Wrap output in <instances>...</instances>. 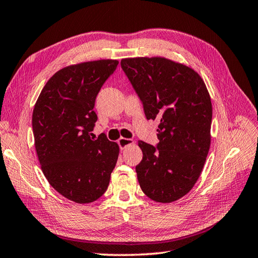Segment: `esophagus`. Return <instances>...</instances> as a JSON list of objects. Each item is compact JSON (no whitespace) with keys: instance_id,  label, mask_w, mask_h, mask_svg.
I'll list each match as a JSON object with an SVG mask.
<instances>
[{"instance_id":"1","label":"esophagus","mask_w":258,"mask_h":258,"mask_svg":"<svg viewBox=\"0 0 258 258\" xmlns=\"http://www.w3.org/2000/svg\"><path fill=\"white\" fill-rule=\"evenodd\" d=\"M117 144L118 146H120L121 149H126L127 147L132 146V145L134 144V141L131 140V138H124V137H121L120 140L117 141Z\"/></svg>"}]
</instances>
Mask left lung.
I'll list each match as a JSON object with an SVG mask.
<instances>
[{
	"mask_svg": "<svg viewBox=\"0 0 258 258\" xmlns=\"http://www.w3.org/2000/svg\"><path fill=\"white\" fill-rule=\"evenodd\" d=\"M121 66L147 120L160 121L157 147L138 142L141 188L158 203L177 201L195 185L210 147L213 108L206 85L193 69L166 57L123 58Z\"/></svg>",
	"mask_w": 258,
	"mask_h": 258,
	"instance_id": "obj_1",
	"label": "left lung"
}]
</instances>
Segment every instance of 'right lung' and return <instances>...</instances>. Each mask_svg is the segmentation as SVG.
<instances>
[{
    "label": "right lung",
    "instance_id": "right-lung-1",
    "mask_svg": "<svg viewBox=\"0 0 258 258\" xmlns=\"http://www.w3.org/2000/svg\"><path fill=\"white\" fill-rule=\"evenodd\" d=\"M117 64L99 60L66 66L45 84L32 112L42 172L56 192L78 204L103 195L117 161L116 143L103 133L90 137L98 118L96 97Z\"/></svg>",
    "mask_w": 258,
    "mask_h": 258
}]
</instances>
